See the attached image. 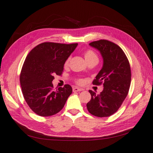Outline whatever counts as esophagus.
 Instances as JSON below:
<instances>
[{
  "label": "esophagus",
  "instance_id": "34e87169",
  "mask_svg": "<svg viewBox=\"0 0 153 153\" xmlns=\"http://www.w3.org/2000/svg\"><path fill=\"white\" fill-rule=\"evenodd\" d=\"M81 90H82V89L79 88H77V87H74V88H73V91L74 92H80V91H81Z\"/></svg>",
  "mask_w": 153,
  "mask_h": 153
}]
</instances>
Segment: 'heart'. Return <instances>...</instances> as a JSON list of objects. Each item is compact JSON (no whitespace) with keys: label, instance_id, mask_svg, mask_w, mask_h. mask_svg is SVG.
<instances>
[{"label":"heart","instance_id":"heart-1","mask_svg":"<svg viewBox=\"0 0 153 153\" xmlns=\"http://www.w3.org/2000/svg\"><path fill=\"white\" fill-rule=\"evenodd\" d=\"M84 56H85V58L86 59V61L88 62L90 60H92V59H98L97 55L91 49H88V50H87L85 52V53H84ZM68 61H69V58L67 59L66 62H65V65H67ZM78 83H81L82 82V80H79L77 81Z\"/></svg>","mask_w":153,"mask_h":153}]
</instances>
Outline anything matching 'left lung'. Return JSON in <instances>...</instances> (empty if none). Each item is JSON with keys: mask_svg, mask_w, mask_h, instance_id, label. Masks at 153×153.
Returning a JSON list of instances; mask_svg holds the SVG:
<instances>
[{"mask_svg": "<svg viewBox=\"0 0 153 153\" xmlns=\"http://www.w3.org/2000/svg\"><path fill=\"white\" fill-rule=\"evenodd\" d=\"M89 45L100 53L103 58L102 69L93 80V85H103L99 94L89 90L91 100L86 107L92 115L108 117L120 108L128 94L131 84V68L126 54L120 47L105 39L93 42Z\"/></svg>", "mask_w": 153, "mask_h": 153, "instance_id": "obj_1", "label": "left lung"}]
</instances>
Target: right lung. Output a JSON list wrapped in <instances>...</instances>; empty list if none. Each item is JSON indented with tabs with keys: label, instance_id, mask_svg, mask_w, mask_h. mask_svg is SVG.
<instances>
[{
	"label": "right lung",
	"instance_id": "right-lung-1",
	"mask_svg": "<svg viewBox=\"0 0 153 153\" xmlns=\"http://www.w3.org/2000/svg\"><path fill=\"white\" fill-rule=\"evenodd\" d=\"M78 43L44 42L27 55L20 73L24 98L33 112L40 116H51L60 111L73 89L69 85L53 89L54 76L63 73L65 61Z\"/></svg>",
	"mask_w": 153,
	"mask_h": 153
}]
</instances>
